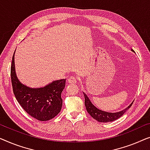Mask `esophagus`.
<instances>
[{"mask_svg": "<svg viewBox=\"0 0 150 150\" xmlns=\"http://www.w3.org/2000/svg\"><path fill=\"white\" fill-rule=\"evenodd\" d=\"M68 81L70 84H76L77 82V79L75 77H71L68 79Z\"/></svg>", "mask_w": 150, "mask_h": 150, "instance_id": "esophagus-1", "label": "esophagus"}]
</instances>
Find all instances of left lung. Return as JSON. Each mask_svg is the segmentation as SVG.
I'll return each instance as SVG.
<instances>
[{
  "mask_svg": "<svg viewBox=\"0 0 150 150\" xmlns=\"http://www.w3.org/2000/svg\"><path fill=\"white\" fill-rule=\"evenodd\" d=\"M131 51L134 52L132 50H131ZM83 93L84 97H85V106L86 110H87L88 113H89L94 120H97V121L99 122H109L116 120L118 118L122 117V115L124 114V113L131 107L132 103H133V102H132L131 104L128 105L126 108L124 109L123 110L120 111H118V112H108V111H103L100 109L97 108L96 106H94V105L92 104L91 100H90L88 96L86 95L85 92H83Z\"/></svg>",
  "mask_w": 150,
  "mask_h": 150,
  "instance_id": "1",
  "label": "left lung"
}]
</instances>
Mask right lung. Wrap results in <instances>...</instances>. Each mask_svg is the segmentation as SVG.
I'll return each mask as SVG.
<instances>
[{
  "mask_svg": "<svg viewBox=\"0 0 150 150\" xmlns=\"http://www.w3.org/2000/svg\"><path fill=\"white\" fill-rule=\"evenodd\" d=\"M14 56L15 53L12 58L11 78L13 91L17 100L26 113L35 119L39 121L52 120L62 109L61 94L65 88L66 79L55 80L41 88H30L24 85L17 77Z\"/></svg>",
  "mask_w": 150,
  "mask_h": 150,
  "instance_id": "1",
  "label": "right lung"
}]
</instances>
